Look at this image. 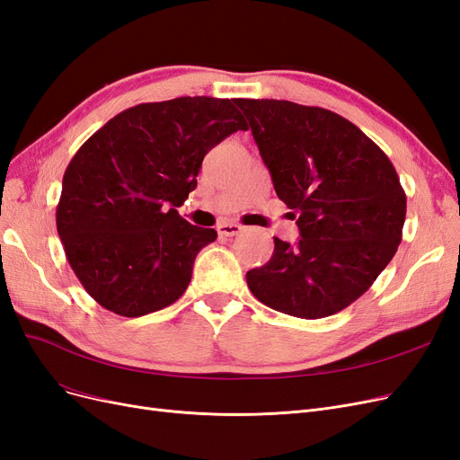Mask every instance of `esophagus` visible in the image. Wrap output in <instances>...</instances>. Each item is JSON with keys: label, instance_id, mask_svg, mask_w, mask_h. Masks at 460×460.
<instances>
[{"label": "esophagus", "instance_id": "obj_1", "mask_svg": "<svg viewBox=\"0 0 460 460\" xmlns=\"http://www.w3.org/2000/svg\"><path fill=\"white\" fill-rule=\"evenodd\" d=\"M243 230L242 225H234V222H222V225L217 226V232L220 235H225V238H234V235H238Z\"/></svg>", "mask_w": 460, "mask_h": 460}]
</instances>
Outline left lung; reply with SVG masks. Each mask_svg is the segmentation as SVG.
I'll return each mask as SVG.
<instances>
[{
  "instance_id": "obj_1",
  "label": "left lung",
  "mask_w": 460,
  "mask_h": 460,
  "mask_svg": "<svg viewBox=\"0 0 460 460\" xmlns=\"http://www.w3.org/2000/svg\"><path fill=\"white\" fill-rule=\"evenodd\" d=\"M270 172L297 215L301 238H274L264 267L245 274L267 307L299 318L336 314L394 259L407 198L392 161L353 122L323 107L235 100Z\"/></svg>"
}]
</instances>
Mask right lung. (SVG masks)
Listing matches in <instances>:
<instances>
[{
	"label": "right lung",
	"instance_id": "1",
	"mask_svg": "<svg viewBox=\"0 0 460 460\" xmlns=\"http://www.w3.org/2000/svg\"><path fill=\"white\" fill-rule=\"evenodd\" d=\"M247 130L230 100L196 95L122 111L82 146L63 176L58 232L88 294L120 316H144L184 294L213 228L178 215L203 157Z\"/></svg>",
	"mask_w": 460,
	"mask_h": 460
}]
</instances>
